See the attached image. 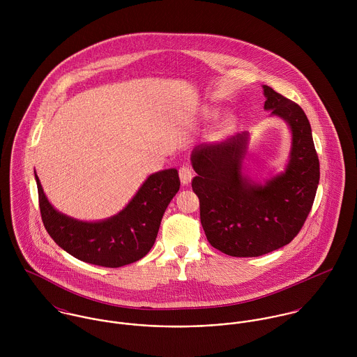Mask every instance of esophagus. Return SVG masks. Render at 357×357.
Listing matches in <instances>:
<instances>
[{"mask_svg": "<svg viewBox=\"0 0 357 357\" xmlns=\"http://www.w3.org/2000/svg\"><path fill=\"white\" fill-rule=\"evenodd\" d=\"M178 176H180V180H181V184L183 185H188L194 177V170L191 166L188 165H183L180 169H178Z\"/></svg>", "mask_w": 357, "mask_h": 357, "instance_id": "obj_1", "label": "esophagus"}]
</instances>
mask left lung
<instances>
[{"mask_svg":"<svg viewBox=\"0 0 357 357\" xmlns=\"http://www.w3.org/2000/svg\"><path fill=\"white\" fill-rule=\"evenodd\" d=\"M264 108L283 118L293 135L286 172L258 185L242 173L246 135L198 146L192 190L199 198L208 243L224 255L258 257L289 245L301 231L314 201L320 166L304 109L264 85Z\"/></svg>","mask_w":357,"mask_h":357,"instance_id":"obj_1","label":"left lung"}]
</instances>
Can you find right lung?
I'll return each mask as SVG.
<instances>
[{"mask_svg":"<svg viewBox=\"0 0 357 357\" xmlns=\"http://www.w3.org/2000/svg\"><path fill=\"white\" fill-rule=\"evenodd\" d=\"M36 181L41 218L52 239L68 255L105 268L132 264L151 250L163 213L180 190L176 169L153 173L121 213L100 222H85L54 210L37 174Z\"/></svg>","mask_w":357,"mask_h":357,"instance_id":"obj_1","label":"right lung"}]
</instances>
